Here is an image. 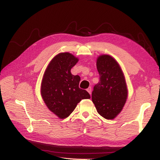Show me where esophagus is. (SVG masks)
Here are the masks:
<instances>
[{
  "label": "esophagus",
  "instance_id": "obj_1",
  "mask_svg": "<svg viewBox=\"0 0 160 160\" xmlns=\"http://www.w3.org/2000/svg\"><path fill=\"white\" fill-rule=\"evenodd\" d=\"M87 91L88 92L89 94H91V92H92V88H90H90H88V89H87Z\"/></svg>",
  "mask_w": 160,
  "mask_h": 160
}]
</instances>
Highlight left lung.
<instances>
[{
	"label": "left lung",
	"instance_id": "8db88e82",
	"mask_svg": "<svg viewBox=\"0 0 160 160\" xmlns=\"http://www.w3.org/2000/svg\"><path fill=\"white\" fill-rule=\"evenodd\" d=\"M99 81L94 85L92 100L97 112L106 119H113L121 112L128 97L125 77L120 66L109 55L97 58Z\"/></svg>",
	"mask_w": 160,
	"mask_h": 160
}]
</instances>
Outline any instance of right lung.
I'll use <instances>...</instances> for the list:
<instances>
[{
	"label": "right lung",
	"instance_id": "1",
	"mask_svg": "<svg viewBox=\"0 0 160 160\" xmlns=\"http://www.w3.org/2000/svg\"><path fill=\"white\" fill-rule=\"evenodd\" d=\"M78 61L71 53H58L51 61L43 76L42 99L48 109L60 118L69 116L81 100L90 98L88 92L79 88V75L70 72Z\"/></svg>",
	"mask_w": 160,
	"mask_h": 160
}]
</instances>
